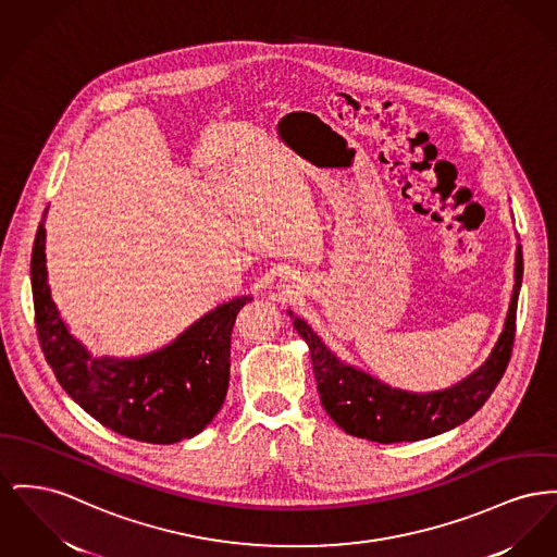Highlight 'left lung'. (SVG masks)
I'll list each match as a JSON object with an SVG mask.
<instances>
[{"mask_svg": "<svg viewBox=\"0 0 557 557\" xmlns=\"http://www.w3.org/2000/svg\"><path fill=\"white\" fill-rule=\"evenodd\" d=\"M522 275V246L518 244L516 284L491 356L471 374L440 392L397 389L358 366L341 360L313 327L288 309L296 332L309 347L318 392L327 417L345 433L379 444L419 442L462 425L484 406L507 368L516 334Z\"/></svg>", "mask_w": 557, "mask_h": 557, "instance_id": "obj_1", "label": "left lung"}]
</instances>
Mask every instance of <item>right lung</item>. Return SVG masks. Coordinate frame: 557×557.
Listing matches in <instances>:
<instances>
[{"label":"right lung","instance_id":"1","mask_svg":"<svg viewBox=\"0 0 557 557\" xmlns=\"http://www.w3.org/2000/svg\"><path fill=\"white\" fill-rule=\"evenodd\" d=\"M46 214L32 255L35 326L57 381L100 425L147 444L194 437L221 410L230 387L231 330L252 296L203 313L164 347L138 358L92 356L71 334L48 286Z\"/></svg>","mask_w":557,"mask_h":557}]
</instances>
